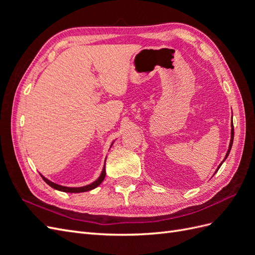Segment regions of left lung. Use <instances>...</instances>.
I'll return each instance as SVG.
<instances>
[{"label":"left lung","mask_w":255,"mask_h":255,"mask_svg":"<svg viewBox=\"0 0 255 255\" xmlns=\"http://www.w3.org/2000/svg\"><path fill=\"white\" fill-rule=\"evenodd\" d=\"M233 139H234V127H233V123H232V130H231V141H230V145H229V150H228V152H227V155H226V157H225V159H223V161H225L226 159H227V157L229 156V153H230V151H231V148H232V144H233ZM222 161V163H223ZM222 163L219 165V167H218V169L220 168V166L222 165ZM218 169L216 171H218ZM216 173V172H215Z\"/></svg>","instance_id":"8db88e82"}]
</instances>
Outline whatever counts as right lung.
Instances as JSON below:
<instances>
[{
  "label": "right lung",
  "mask_w": 255,
  "mask_h": 255,
  "mask_svg": "<svg viewBox=\"0 0 255 255\" xmlns=\"http://www.w3.org/2000/svg\"><path fill=\"white\" fill-rule=\"evenodd\" d=\"M105 165H104V168H103V171L101 173V175H100L99 179L97 181H95L94 183H91L89 185H87V186H83V187H65V186H61V185H58V184H55L53 183L51 181H49L48 179H45L44 176H42L41 174V177L43 179V181L47 183L48 185H50V186L54 189H57V190H60V191H65V192H84V191H88V190H91L96 188L97 186H99L100 184H101L104 180L105 177Z\"/></svg>",
  "instance_id": "right-lung-1"
}]
</instances>
